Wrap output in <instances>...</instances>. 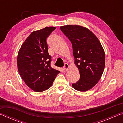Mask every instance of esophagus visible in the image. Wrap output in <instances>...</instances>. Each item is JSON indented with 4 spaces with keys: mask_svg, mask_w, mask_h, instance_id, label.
<instances>
[{
    "mask_svg": "<svg viewBox=\"0 0 123 123\" xmlns=\"http://www.w3.org/2000/svg\"><path fill=\"white\" fill-rule=\"evenodd\" d=\"M69 65H68V63L64 64V66L63 67V68L64 70H68V69H69Z\"/></svg>",
    "mask_w": 123,
    "mask_h": 123,
    "instance_id": "34e87169",
    "label": "esophagus"
}]
</instances>
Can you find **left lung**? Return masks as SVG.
<instances>
[{
    "label": "left lung",
    "mask_w": 123,
    "mask_h": 123,
    "mask_svg": "<svg viewBox=\"0 0 123 123\" xmlns=\"http://www.w3.org/2000/svg\"><path fill=\"white\" fill-rule=\"evenodd\" d=\"M60 28L71 42L74 63L80 73V79L72 87L77 91H88L98 82L105 67V52L100 42L82 26L68 25Z\"/></svg>",
    "instance_id": "left-lung-1"
}]
</instances>
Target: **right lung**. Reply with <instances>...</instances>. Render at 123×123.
<instances>
[{
  "mask_svg": "<svg viewBox=\"0 0 123 123\" xmlns=\"http://www.w3.org/2000/svg\"><path fill=\"white\" fill-rule=\"evenodd\" d=\"M56 29L46 27L35 31L23 43L17 56V67L26 85L40 92L51 86L60 71L51 68L47 38Z\"/></svg>",
  "mask_w": 123,
  "mask_h": 123,
  "instance_id": "obj_1",
  "label": "right lung"
}]
</instances>
